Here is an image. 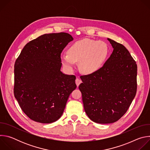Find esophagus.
<instances>
[{
    "instance_id": "1",
    "label": "esophagus",
    "mask_w": 150,
    "mask_h": 150,
    "mask_svg": "<svg viewBox=\"0 0 150 150\" xmlns=\"http://www.w3.org/2000/svg\"><path fill=\"white\" fill-rule=\"evenodd\" d=\"M82 82V81H81V80H80L79 79H78V78H76V80H75V83H76V85H77V87H78V86L79 85V84L81 83Z\"/></svg>"
}]
</instances>
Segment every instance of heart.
Masks as SVG:
<instances>
[{
    "label": "heart",
    "mask_w": 150,
    "mask_h": 150,
    "mask_svg": "<svg viewBox=\"0 0 150 150\" xmlns=\"http://www.w3.org/2000/svg\"><path fill=\"white\" fill-rule=\"evenodd\" d=\"M109 53V46L105 42L83 38L73 43L68 53H62L60 60L63 66L71 72L75 69L76 62H79L81 71L91 74L102 67Z\"/></svg>",
    "instance_id": "b5f03b06"
}]
</instances>
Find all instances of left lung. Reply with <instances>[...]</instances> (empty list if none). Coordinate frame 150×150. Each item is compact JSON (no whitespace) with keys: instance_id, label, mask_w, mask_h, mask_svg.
I'll return each instance as SVG.
<instances>
[{"instance_id":"obj_1","label":"left lung","mask_w":150,"mask_h":150,"mask_svg":"<svg viewBox=\"0 0 150 150\" xmlns=\"http://www.w3.org/2000/svg\"><path fill=\"white\" fill-rule=\"evenodd\" d=\"M113 51L98 71L81 76L79 89L84 110L97 123L120 119L131 104L137 89V65L130 53L119 42L108 38Z\"/></svg>"}]
</instances>
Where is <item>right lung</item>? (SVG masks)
<instances>
[{
	"label": "right lung",
	"instance_id": "1",
	"mask_svg": "<svg viewBox=\"0 0 150 150\" xmlns=\"http://www.w3.org/2000/svg\"><path fill=\"white\" fill-rule=\"evenodd\" d=\"M73 39L67 33L42 35L28 42L15 61L14 96L35 122L57 120L76 88V76L60 71L61 53Z\"/></svg>",
	"mask_w": 150,
	"mask_h": 150
}]
</instances>
